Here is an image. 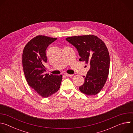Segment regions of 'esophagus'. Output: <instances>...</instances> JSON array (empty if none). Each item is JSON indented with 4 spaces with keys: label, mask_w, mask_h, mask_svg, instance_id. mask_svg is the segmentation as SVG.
Here are the masks:
<instances>
[{
    "label": "esophagus",
    "mask_w": 133,
    "mask_h": 133,
    "mask_svg": "<svg viewBox=\"0 0 133 133\" xmlns=\"http://www.w3.org/2000/svg\"><path fill=\"white\" fill-rule=\"evenodd\" d=\"M65 76L67 77H71V76H73L74 75H70V74H65Z\"/></svg>",
    "instance_id": "34e87169"
}]
</instances>
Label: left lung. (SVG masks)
Returning a JSON list of instances; mask_svg holds the SVG:
<instances>
[{
  "label": "left lung",
  "mask_w": 133,
  "mask_h": 133,
  "mask_svg": "<svg viewBox=\"0 0 133 133\" xmlns=\"http://www.w3.org/2000/svg\"><path fill=\"white\" fill-rule=\"evenodd\" d=\"M66 41L75 46L79 53V61L90 65L85 82L79 87L87 95H95L103 88L108 77L110 58L107 48L99 38L93 35L72 36Z\"/></svg>",
  "instance_id": "1"
}]
</instances>
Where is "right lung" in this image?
<instances>
[{
	"mask_svg": "<svg viewBox=\"0 0 133 133\" xmlns=\"http://www.w3.org/2000/svg\"><path fill=\"white\" fill-rule=\"evenodd\" d=\"M57 39L39 35L31 39L24 47L22 63L26 81L35 91L47 98L57 91L62 81V75L46 74L44 64L47 62L46 50Z\"/></svg>",
	"mask_w": 133,
	"mask_h": 133,
	"instance_id": "right-lung-1",
	"label": "right lung"
}]
</instances>
